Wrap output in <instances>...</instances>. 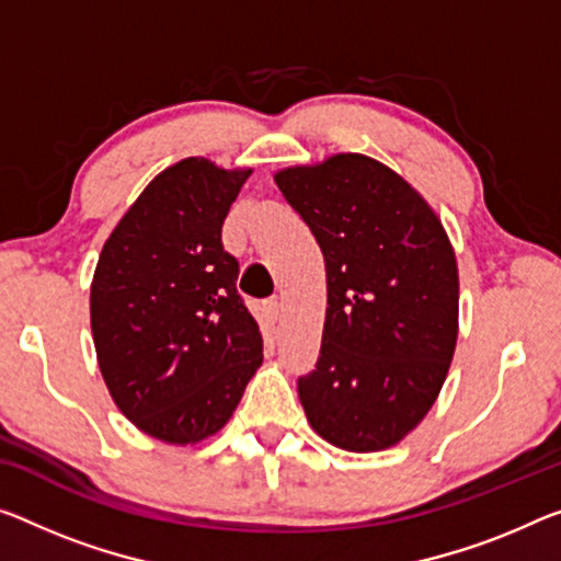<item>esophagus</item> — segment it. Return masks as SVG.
<instances>
[{
    "label": "esophagus",
    "instance_id": "1",
    "mask_svg": "<svg viewBox=\"0 0 561 561\" xmlns=\"http://www.w3.org/2000/svg\"><path fill=\"white\" fill-rule=\"evenodd\" d=\"M265 313H268L271 321H278V318H280V300L278 298L265 300Z\"/></svg>",
    "mask_w": 561,
    "mask_h": 561
}]
</instances>
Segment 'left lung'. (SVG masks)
<instances>
[{"instance_id": "8db88e82", "label": "left lung", "mask_w": 561, "mask_h": 561, "mask_svg": "<svg viewBox=\"0 0 561 561\" xmlns=\"http://www.w3.org/2000/svg\"><path fill=\"white\" fill-rule=\"evenodd\" d=\"M325 261L316 368L298 396L346 451L399 444L434 407L459 329V271L444 226L407 180L366 154L275 175Z\"/></svg>"}]
</instances>
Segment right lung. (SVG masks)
Instances as JSON below:
<instances>
[{
    "instance_id": "obj_1",
    "label": "right lung",
    "mask_w": 561,
    "mask_h": 561,
    "mask_svg": "<svg viewBox=\"0 0 561 561\" xmlns=\"http://www.w3.org/2000/svg\"><path fill=\"white\" fill-rule=\"evenodd\" d=\"M251 170L187 158L145 187L102 248L90 293L100 370L145 434L195 444L226 426L263 339L222 222Z\"/></svg>"
}]
</instances>
